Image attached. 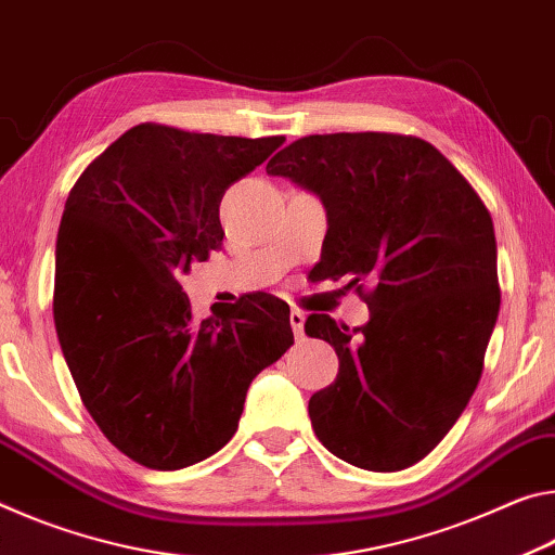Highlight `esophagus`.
<instances>
[{
    "label": "esophagus",
    "instance_id": "obj_1",
    "mask_svg": "<svg viewBox=\"0 0 555 555\" xmlns=\"http://www.w3.org/2000/svg\"><path fill=\"white\" fill-rule=\"evenodd\" d=\"M305 312H299V310H293L289 312V326H293V332H295V337H302V332H305Z\"/></svg>",
    "mask_w": 555,
    "mask_h": 555
}]
</instances>
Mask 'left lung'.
Listing matches in <instances>:
<instances>
[{"instance_id": "obj_1", "label": "left lung", "mask_w": 555, "mask_h": 555, "mask_svg": "<svg viewBox=\"0 0 555 555\" xmlns=\"http://www.w3.org/2000/svg\"><path fill=\"white\" fill-rule=\"evenodd\" d=\"M266 171L324 206L317 275L374 285L363 326L330 314L305 322L339 357L334 384L310 398L317 438L353 467H411L450 433L482 376L499 314L492 216L430 142L403 134H310Z\"/></svg>"}]
</instances>
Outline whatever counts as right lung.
<instances>
[{"label": "right lung", "mask_w": 555, "mask_h": 555, "mask_svg": "<svg viewBox=\"0 0 555 555\" xmlns=\"http://www.w3.org/2000/svg\"><path fill=\"white\" fill-rule=\"evenodd\" d=\"M283 142L138 125L63 208L53 289L63 359L98 428L144 467L181 469L221 450L250 380L293 347L283 299L253 295L196 322L179 285L223 241L225 189Z\"/></svg>", "instance_id": "add662e5"}]
</instances>
